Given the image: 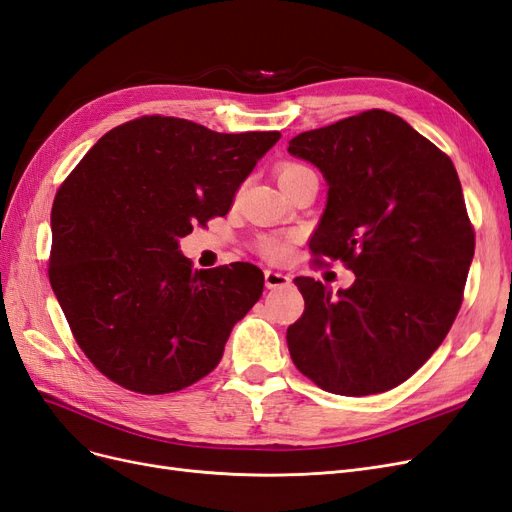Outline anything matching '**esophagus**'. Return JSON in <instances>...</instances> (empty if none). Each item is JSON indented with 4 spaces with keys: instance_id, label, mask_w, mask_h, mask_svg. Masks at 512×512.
<instances>
[{
    "instance_id": "34e87169",
    "label": "esophagus",
    "mask_w": 512,
    "mask_h": 512,
    "mask_svg": "<svg viewBox=\"0 0 512 512\" xmlns=\"http://www.w3.org/2000/svg\"><path fill=\"white\" fill-rule=\"evenodd\" d=\"M263 276H266V287H268V289H280V287L291 285V276H289V274H283V272L266 270V272H263Z\"/></svg>"
}]
</instances>
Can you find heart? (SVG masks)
Masks as SVG:
<instances>
[{
	"label": "heart",
	"mask_w": 512,
	"mask_h": 512,
	"mask_svg": "<svg viewBox=\"0 0 512 512\" xmlns=\"http://www.w3.org/2000/svg\"><path fill=\"white\" fill-rule=\"evenodd\" d=\"M308 172H312L310 168L302 166V163H295V161H283L280 166L276 168L278 174V183L280 187H289L295 180L306 176ZM257 251L259 255H263L270 261H283L289 257L291 253V238H283V236H263L257 240Z\"/></svg>",
	"instance_id": "obj_1"
}]
</instances>
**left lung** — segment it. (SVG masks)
<instances>
[{
  "label": "left lung",
  "mask_w": 512,
  "mask_h": 512,
  "mask_svg": "<svg viewBox=\"0 0 512 512\" xmlns=\"http://www.w3.org/2000/svg\"><path fill=\"white\" fill-rule=\"evenodd\" d=\"M289 153L329 187L315 261L340 259L355 274L336 295L295 278L304 315L287 329L293 364L329 393L389 391L432 357L464 300L474 227L453 161L376 108L304 131Z\"/></svg>",
  "instance_id": "8db88e82"
}]
</instances>
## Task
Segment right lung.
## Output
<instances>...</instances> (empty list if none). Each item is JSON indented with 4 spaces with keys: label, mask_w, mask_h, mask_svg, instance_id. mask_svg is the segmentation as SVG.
<instances>
[{
    "label": "right lung",
    "mask_w": 512,
    "mask_h": 512,
    "mask_svg": "<svg viewBox=\"0 0 512 512\" xmlns=\"http://www.w3.org/2000/svg\"><path fill=\"white\" fill-rule=\"evenodd\" d=\"M278 131L219 134L176 117L110 129L59 187L48 278L74 340L112 383L180 391L219 366L263 272H193L178 240L225 217Z\"/></svg>",
    "instance_id": "obj_1"
}]
</instances>
